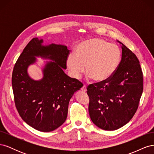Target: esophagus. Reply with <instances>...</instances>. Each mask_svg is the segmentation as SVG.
<instances>
[{
  "mask_svg": "<svg viewBox=\"0 0 154 154\" xmlns=\"http://www.w3.org/2000/svg\"><path fill=\"white\" fill-rule=\"evenodd\" d=\"M82 91L83 92H86V91H87V87H86V86H85V85L82 87Z\"/></svg>",
  "mask_w": 154,
  "mask_h": 154,
  "instance_id": "1",
  "label": "esophagus"
}]
</instances>
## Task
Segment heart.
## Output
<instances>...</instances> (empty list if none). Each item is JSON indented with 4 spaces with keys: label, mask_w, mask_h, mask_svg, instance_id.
<instances>
[{
    "label": "heart",
    "mask_w": 154,
    "mask_h": 154,
    "mask_svg": "<svg viewBox=\"0 0 154 154\" xmlns=\"http://www.w3.org/2000/svg\"><path fill=\"white\" fill-rule=\"evenodd\" d=\"M122 53L117 45L100 38H91L82 42L75 53L70 54L67 66L72 76L80 78L85 71L88 79L97 82L108 80L119 66Z\"/></svg>",
    "instance_id": "1"
}]
</instances>
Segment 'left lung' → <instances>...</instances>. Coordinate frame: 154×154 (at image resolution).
Returning <instances> with one entry per match:
<instances>
[{
    "label": "left lung",
    "mask_w": 154,
    "mask_h": 154,
    "mask_svg": "<svg viewBox=\"0 0 154 154\" xmlns=\"http://www.w3.org/2000/svg\"><path fill=\"white\" fill-rule=\"evenodd\" d=\"M122 48V60L108 80L87 87L88 112L92 122L105 130L123 127L137 110L143 91V72L137 57L117 40Z\"/></svg>",
    "instance_id": "8db88e82"
}]
</instances>
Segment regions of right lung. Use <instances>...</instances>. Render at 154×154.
<instances>
[{
	"instance_id": "obj_1",
	"label": "right lung",
	"mask_w": 154,
	"mask_h": 154,
	"mask_svg": "<svg viewBox=\"0 0 154 154\" xmlns=\"http://www.w3.org/2000/svg\"><path fill=\"white\" fill-rule=\"evenodd\" d=\"M42 43L43 40L33 38L26 46L13 68L12 87L22 119L37 130L51 132L66 120L69 101L83 84L63 71L69 54L67 46ZM35 56L54 61L46 64L40 81L32 80L27 73V68L35 61Z\"/></svg>"
}]
</instances>
